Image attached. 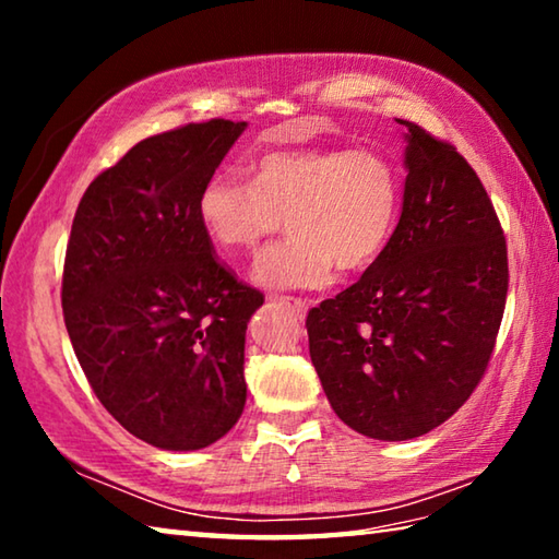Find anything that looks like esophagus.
I'll return each mask as SVG.
<instances>
[{
    "label": "esophagus",
    "instance_id": "obj_1",
    "mask_svg": "<svg viewBox=\"0 0 559 559\" xmlns=\"http://www.w3.org/2000/svg\"><path fill=\"white\" fill-rule=\"evenodd\" d=\"M273 302H281V306H286L288 310H293L298 318H306L308 313V302L300 300V298H290V296H273Z\"/></svg>",
    "mask_w": 559,
    "mask_h": 559
}]
</instances>
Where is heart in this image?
<instances>
[{
  "mask_svg": "<svg viewBox=\"0 0 559 559\" xmlns=\"http://www.w3.org/2000/svg\"><path fill=\"white\" fill-rule=\"evenodd\" d=\"M402 212V177L384 155L355 147L281 150L251 165V182L229 173L206 179L197 214L214 246L249 253L276 234L253 263L269 290H320L340 271H365L390 246Z\"/></svg>",
  "mask_w": 559,
  "mask_h": 559,
  "instance_id": "heart-1",
  "label": "heart"
}]
</instances>
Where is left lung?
<instances>
[{"mask_svg": "<svg viewBox=\"0 0 559 559\" xmlns=\"http://www.w3.org/2000/svg\"><path fill=\"white\" fill-rule=\"evenodd\" d=\"M402 216L362 278L308 313L310 359L335 414L380 441L459 412L493 355L508 296L506 236L456 147L409 120Z\"/></svg>", "mask_w": 559, "mask_h": 559, "instance_id": "1", "label": "left lung"}]
</instances>
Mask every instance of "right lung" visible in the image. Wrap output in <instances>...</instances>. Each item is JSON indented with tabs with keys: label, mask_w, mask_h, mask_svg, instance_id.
Wrapping results in <instances>:
<instances>
[{
	"label": "right lung",
	"mask_w": 559,
	"mask_h": 559,
	"mask_svg": "<svg viewBox=\"0 0 559 559\" xmlns=\"http://www.w3.org/2000/svg\"><path fill=\"white\" fill-rule=\"evenodd\" d=\"M246 122L140 140L75 210L61 306L83 374L120 427L165 451L222 439L243 412L246 325L263 296L219 261L197 214Z\"/></svg>",
	"instance_id": "add662e5"
}]
</instances>
